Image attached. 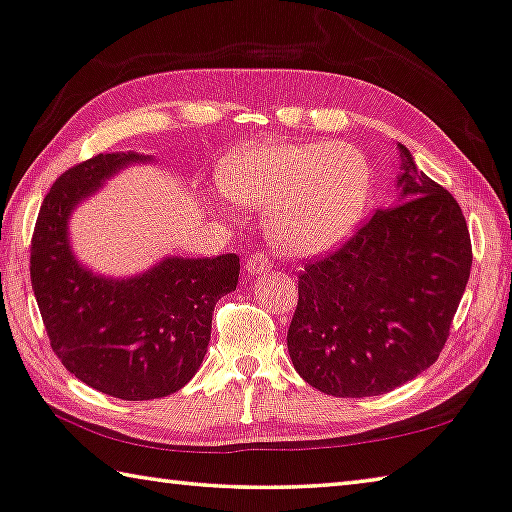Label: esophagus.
Masks as SVG:
<instances>
[{"instance_id":"esophagus-1","label":"esophagus","mask_w":512,"mask_h":512,"mask_svg":"<svg viewBox=\"0 0 512 512\" xmlns=\"http://www.w3.org/2000/svg\"><path fill=\"white\" fill-rule=\"evenodd\" d=\"M268 268H271V259H268L264 253H253L248 257L246 271L250 275H262V273L268 271Z\"/></svg>"}]
</instances>
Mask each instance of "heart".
Returning a JSON list of instances; mask_svg holds the SVG:
<instances>
[{
    "label": "heart",
    "instance_id": "obj_1",
    "mask_svg": "<svg viewBox=\"0 0 512 512\" xmlns=\"http://www.w3.org/2000/svg\"><path fill=\"white\" fill-rule=\"evenodd\" d=\"M232 201L268 210V232L293 255L332 248L361 219L370 167L343 142H262L230 155L219 171Z\"/></svg>",
    "mask_w": 512,
    "mask_h": 512
}]
</instances>
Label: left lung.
Listing matches in <instances>:
<instances>
[{"mask_svg": "<svg viewBox=\"0 0 512 512\" xmlns=\"http://www.w3.org/2000/svg\"><path fill=\"white\" fill-rule=\"evenodd\" d=\"M400 151V203L298 275L287 345L293 368L320 393L384 395L433 366L470 280L461 207Z\"/></svg>", "mask_w": 512, "mask_h": 512, "instance_id": "left-lung-1", "label": "left lung"}]
</instances>
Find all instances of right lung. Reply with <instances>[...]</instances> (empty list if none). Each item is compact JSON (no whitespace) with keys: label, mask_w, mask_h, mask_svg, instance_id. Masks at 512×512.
<instances>
[{"label":"right lung","mask_w":512,"mask_h":512,"mask_svg":"<svg viewBox=\"0 0 512 512\" xmlns=\"http://www.w3.org/2000/svg\"><path fill=\"white\" fill-rule=\"evenodd\" d=\"M140 153H99L67 169L40 205L31 239V287L51 350L97 391L155 400L183 388L203 363L212 311L237 289L239 257H167L131 280L92 275L72 255L67 219L76 203Z\"/></svg>","instance_id":"right-lung-1"}]
</instances>
